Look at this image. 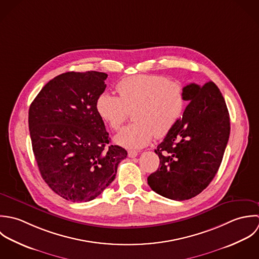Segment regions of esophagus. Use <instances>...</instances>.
<instances>
[{"label":"esophagus","mask_w":259,"mask_h":259,"mask_svg":"<svg viewBox=\"0 0 259 259\" xmlns=\"http://www.w3.org/2000/svg\"><path fill=\"white\" fill-rule=\"evenodd\" d=\"M138 154V152L137 151H135V150H129L128 151V157H130V158H134V157H136Z\"/></svg>","instance_id":"esophagus-1"}]
</instances>
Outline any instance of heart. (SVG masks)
Returning a JSON list of instances; mask_svg holds the SVG:
<instances>
[{"instance_id":"heart-1","label":"heart","mask_w":259,"mask_h":259,"mask_svg":"<svg viewBox=\"0 0 259 259\" xmlns=\"http://www.w3.org/2000/svg\"><path fill=\"white\" fill-rule=\"evenodd\" d=\"M116 89L119 97L101 94L96 109L105 123L119 130L133 110L135 122L115 137L125 148H142L152 138L167 135L181 119L186 107L184 87L162 75L139 74L121 80Z\"/></svg>"}]
</instances>
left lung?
<instances>
[{
    "mask_svg": "<svg viewBox=\"0 0 259 259\" xmlns=\"http://www.w3.org/2000/svg\"><path fill=\"white\" fill-rule=\"evenodd\" d=\"M182 119L157 146L159 168L147 178L153 191L172 200L202 192L216 175L230 134L229 113L213 82L184 87Z\"/></svg>",
    "mask_w": 259,
    "mask_h": 259,
    "instance_id": "left-lung-1",
    "label": "left lung"
}]
</instances>
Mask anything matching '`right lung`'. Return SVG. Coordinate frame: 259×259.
<instances>
[{
	"label": "right lung",
	"mask_w": 259,
	"mask_h": 259,
	"mask_svg": "<svg viewBox=\"0 0 259 259\" xmlns=\"http://www.w3.org/2000/svg\"><path fill=\"white\" fill-rule=\"evenodd\" d=\"M106 73L67 72L49 81L29 109L33 152L42 178L73 202L99 196L115 179L127 151L109 145L96 102Z\"/></svg>",
	"instance_id": "right-lung-1"
}]
</instances>
